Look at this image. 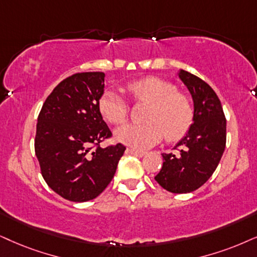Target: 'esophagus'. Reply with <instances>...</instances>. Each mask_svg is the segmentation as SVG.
Instances as JSON below:
<instances>
[{"instance_id": "esophagus-1", "label": "esophagus", "mask_w": 257, "mask_h": 257, "mask_svg": "<svg viewBox=\"0 0 257 257\" xmlns=\"http://www.w3.org/2000/svg\"><path fill=\"white\" fill-rule=\"evenodd\" d=\"M126 152L131 153V154H133V155H136V157H138V158L145 157V154H146L145 152H142V151H136V149H133V148H128V149H126Z\"/></svg>"}]
</instances>
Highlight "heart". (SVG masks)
<instances>
[{
  "label": "heart",
  "instance_id": "1",
  "mask_svg": "<svg viewBox=\"0 0 257 257\" xmlns=\"http://www.w3.org/2000/svg\"><path fill=\"white\" fill-rule=\"evenodd\" d=\"M133 97L149 103L145 112V123L125 124L115 132L121 144L136 149L149 148L158 144L166 134L170 141L179 140L188 132L193 122V105L177 86L157 77L135 80L126 86ZM99 111L111 124H121L128 117L129 106L118 92L108 90L100 96Z\"/></svg>",
  "mask_w": 257,
  "mask_h": 257
}]
</instances>
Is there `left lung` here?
<instances>
[{"label":"left lung","instance_id":"left-lung-1","mask_svg":"<svg viewBox=\"0 0 257 257\" xmlns=\"http://www.w3.org/2000/svg\"><path fill=\"white\" fill-rule=\"evenodd\" d=\"M193 100V123L175 145L180 154H162L164 165L155 177L172 193H190L209 180L218 166L226 141L222 104L209 84L187 71L178 72Z\"/></svg>","mask_w":257,"mask_h":257}]
</instances>
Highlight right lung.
Wrapping results in <instances>:
<instances>
[{
  "label": "right lung",
  "mask_w": 257,
  "mask_h": 257,
  "mask_svg": "<svg viewBox=\"0 0 257 257\" xmlns=\"http://www.w3.org/2000/svg\"><path fill=\"white\" fill-rule=\"evenodd\" d=\"M104 72L76 73L58 84L39 113L35 155L46 184L65 199L98 197L112 180L125 147H99L111 136L98 102ZM97 147L92 149V145Z\"/></svg>",
  "instance_id": "right-lung-1"
}]
</instances>
